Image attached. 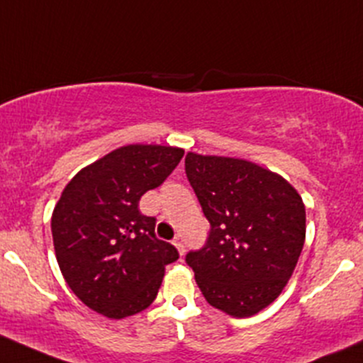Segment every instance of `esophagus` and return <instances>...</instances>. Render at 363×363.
Masks as SVG:
<instances>
[{"instance_id":"obj_1","label":"esophagus","mask_w":363,"mask_h":363,"mask_svg":"<svg viewBox=\"0 0 363 363\" xmlns=\"http://www.w3.org/2000/svg\"><path fill=\"white\" fill-rule=\"evenodd\" d=\"M172 243H174V245H175V249H177L179 250V254H181V255H184V245H182V240L181 238H174V242H172Z\"/></svg>"}]
</instances>
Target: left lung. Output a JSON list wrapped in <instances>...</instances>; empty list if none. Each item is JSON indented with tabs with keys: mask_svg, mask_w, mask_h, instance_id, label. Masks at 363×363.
<instances>
[{
	"mask_svg": "<svg viewBox=\"0 0 363 363\" xmlns=\"http://www.w3.org/2000/svg\"><path fill=\"white\" fill-rule=\"evenodd\" d=\"M186 174L212 230L186 262L211 306L247 318L291 280L304 238L301 194L280 174L231 156L186 155Z\"/></svg>",
	"mask_w": 363,
	"mask_h": 363,
	"instance_id": "8db88e82",
	"label": "left lung"
}]
</instances>
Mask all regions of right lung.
Returning a JSON list of instances; mask_svg holds the SVG:
<instances>
[{
    "label": "right lung",
    "instance_id": "add662e5",
    "mask_svg": "<svg viewBox=\"0 0 363 363\" xmlns=\"http://www.w3.org/2000/svg\"><path fill=\"white\" fill-rule=\"evenodd\" d=\"M184 150L128 144L83 167L52 213L55 257L64 280L90 310L111 320L144 311L160 291L177 249L155 235L139 200L158 188Z\"/></svg>",
    "mask_w": 363,
    "mask_h": 363
}]
</instances>
